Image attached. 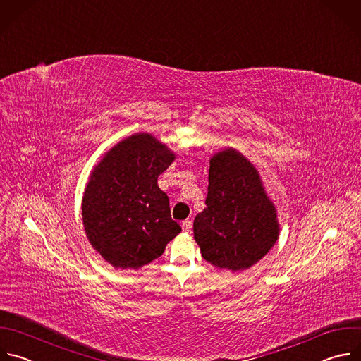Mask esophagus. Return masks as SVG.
<instances>
[{
	"label": "esophagus",
	"mask_w": 361,
	"mask_h": 361,
	"mask_svg": "<svg viewBox=\"0 0 361 361\" xmlns=\"http://www.w3.org/2000/svg\"><path fill=\"white\" fill-rule=\"evenodd\" d=\"M182 229H183V232L189 233V232H190V229H192V222H190L189 219L183 221V222H182Z\"/></svg>",
	"instance_id": "34e87169"
}]
</instances>
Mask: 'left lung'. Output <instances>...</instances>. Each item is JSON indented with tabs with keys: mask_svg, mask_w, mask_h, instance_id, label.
Listing matches in <instances>:
<instances>
[{
	"mask_svg": "<svg viewBox=\"0 0 361 361\" xmlns=\"http://www.w3.org/2000/svg\"><path fill=\"white\" fill-rule=\"evenodd\" d=\"M206 207L193 222L195 240L206 262L232 273L256 264L279 239L274 203L256 166L225 148L210 158Z\"/></svg>",
	"mask_w": 361,
	"mask_h": 361,
	"instance_id": "left-lung-1",
	"label": "left lung"
}]
</instances>
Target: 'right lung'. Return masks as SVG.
I'll list each match as a JSON object with an SVG mask.
<instances>
[{
  "label": "right lung",
  "instance_id": "obj_1",
  "mask_svg": "<svg viewBox=\"0 0 361 361\" xmlns=\"http://www.w3.org/2000/svg\"><path fill=\"white\" fill-rule=\"evenodd\" d=\"M175 158L165 143L139 132L95 165L82 197V222L91 246L115 269L151 263L180 233L168 195L158 186Z\"/></svg>",
  "mask_w": 361,
  "mask_h": 361
}]
</instances>
